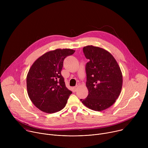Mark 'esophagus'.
<instances>
[{
    "instance_id": "obj_1",
    "label": "esophagus",
    "mask_w": 148,
    "mask_h": 148,
    "mask_svg": "<svg viewBox=\"0 0 148 148\" xmlns=\"http://www.w3.org/2000/svg\"><path fill=\"white\" fill-rule=\"evenodd\" d=\"M78 88V86H76L75 87H74V88H73V89H74V90L75 91H77V88Z\"/></svg>"
}]
</instances>
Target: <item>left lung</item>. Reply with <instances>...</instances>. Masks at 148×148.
Here are the masks:
<instances>
[{
  "mask_svg": "<svg viewBox=\"0 0 148 148\" xmlns=\"http://www.w3.org/2000/svg\"><path fill=\"white\" fill-rule=\"evenodd\" d=\"M87 63L86 86L88 95L80 99L87 108L101 111L110 108L120 95L122 74L113 56L102 48L87 46L83 48Z\"/></svg>",
  "mask_w": 148,
  "mask_h": 148,
  "instance_id": "1",
  "label": "left lung"
}]
</instances>
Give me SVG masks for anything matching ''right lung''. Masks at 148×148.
<instances>
[{
  "label": "right lung",
  "mask_w": 148,
  "mask_h": 148,
  "mask_svg": "<svg viewBox=\"0 0 148 148\" xmlns=\"http://www.w3.org/2000/svg\"><path fill=\"white\" fill-rule=\"evenodd\" d=\"M75 50L69 49L48 51L38 58L28 72V95L35 106L52 114L64 108L72 92L66 86L61 71L63 61Z\"/></svg>",
  "instance_id": "1"
}]
</instances>
